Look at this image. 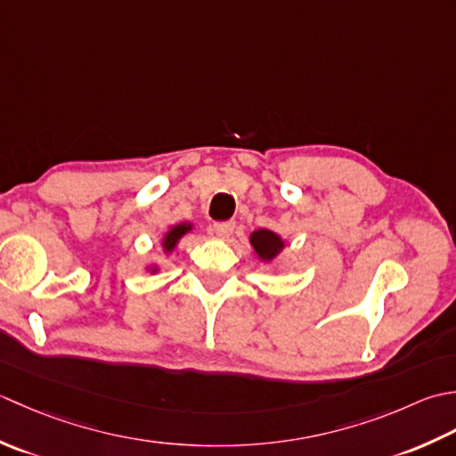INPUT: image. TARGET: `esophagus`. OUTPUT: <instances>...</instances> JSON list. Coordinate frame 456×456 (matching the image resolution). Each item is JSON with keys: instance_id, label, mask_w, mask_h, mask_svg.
I'll use <instances>...</instances> for the list:
<instances>
[{"instance_id": "34e87169", "label": "esophagus", "mask_w": 456, "mask_h": 456, "mask_svg": "<svg viewBox=\"0 0 456 456\" xmlns=\"http://www.w3.org/2000/svg\"><path fill=\"white\" fill-rule=\"evenodd\" d=\"M234 222L232 220H222V222H215V232L220 238H230L232 232H234Z\"/></svg>"}]
</instances>
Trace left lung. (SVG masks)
Returning <instances> with one entry per match:
<instances>
[{"instance_id": "left-lung-1", "label": "left lung", "mask_w": 456, "mask_h": 456, "mask_svg": "<svg viewBox=\"0 0 456 456\" xmlns=\"http://www.w3.org/2000/svg\"><path fill=\"white\" fill-rule=\"evenodd\" d=\"M252 246L259 257L272 259V257H275V254L281 252L283 241L280 240V236H275L273 232L257 230L252 234Z\"/></svg>"}]
</instances>
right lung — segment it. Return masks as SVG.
I'll return each instance as SVG.
<instances>
[{
  "label": "right lung",
  "mask_w": 456,
  "mask_h": 456,
  "mask_svg": "<svg viewBox=\"0 0 456 456\" xmlns=\"http://www.w3.org/2000/svg\"><path fill=\"white\" fill-rule=\"evenodd\" d=\"M191 230V224H181V226H175L171 228L169 232H167V236L163 240V248L169 252V249H173L176 246V241H179L187 232Z\"/></svg>",
  "instance_id": "right-lung-1"
}]
</instances>
